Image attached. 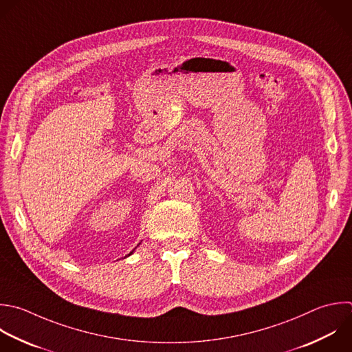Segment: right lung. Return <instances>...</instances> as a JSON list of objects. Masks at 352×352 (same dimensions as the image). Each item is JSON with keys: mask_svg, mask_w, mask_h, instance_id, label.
Segmentation results:
<instances>
[{"mask_svg": "<svg viewBox=\"0 0 352 352\" xmlns=\"http://www.w3.org/2000/svg\"><path fill=\"white\" fill-rule=\"evenodd\" d=\"M133 252H135V249H133V250H132V252H131V253H129V254H128V256H131V254H132V253H133ZM128 256H125V257H128Z\"/></svg>", "mask_w": 352, "mask_h": 352, "instance_id": "right-lung-1", "label": "right lung"}]
</instances>
